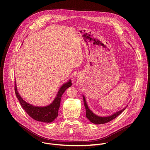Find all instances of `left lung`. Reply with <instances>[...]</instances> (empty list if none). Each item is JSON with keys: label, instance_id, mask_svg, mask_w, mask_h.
<instances>
[{"label": "left lung", "instance_id": "obj_1", "mask_svg": "<svg viewBox=\"0 0 150 150\" xmlns=\"http://www.w3.org/2000/svg\"><path fill=\"white\" fill-rule=\"evenodd\" d=\"M71 85L72 82L71 80L69 79L66 83H64L59 88L56 96L50 104L46 105L37 106L27 102L21 96L18 91L16 81L15 78V92L22 108L33 119L42 122H52L57 117L62 96L65 90ZM86 114L88 119V112H87Z\"/></svg>", "mask_w": 150, "mask_h": 150}]
</instances>
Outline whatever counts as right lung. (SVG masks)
I'll return each instance as SVG.
<instances>
[{
	"instance_id": "add662e5",
	"label": "right lung",
	"mask_w": 150,
	"mask_h": 150,
	"mask_svg": "<svg viewBox=\"0 0 150 150\" xmlns=\"http://www.w3.org/2000/svg\"><path fill=\"white\" fill-rule=\"evenodd\" d=\"M83 100L84 102V105L85 107V109H86V113L88 112V119L89 120L95 124L98 125V124H104L105 123H108L115 118H116L118 115H119L125 109L122 110L120 111H119L116 112V113H114L113 115L109 116H105V117H101V116H98L95 114H94L88 108L87 103H86V100H85V97L83 96Z\"/></svg>"
}]
</instances>
